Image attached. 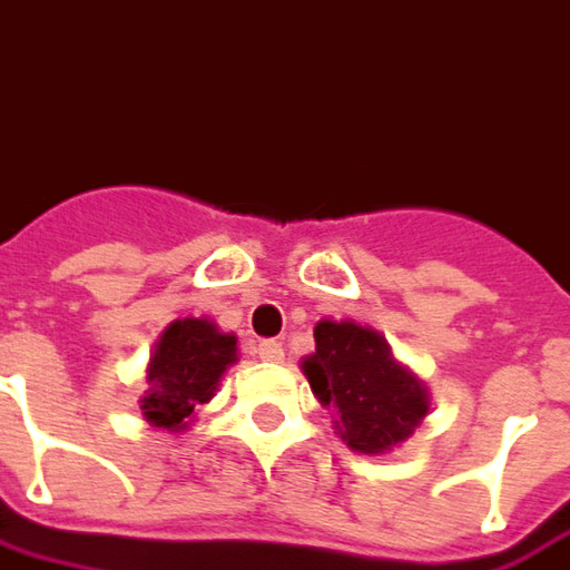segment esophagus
<instances>
[{"label": "esophagus", "mask_w": 570, "mask_h": 570, "mask_svg": "<svg viewBox=\"0 0 570 570\" xmlns=\"http://www.w3.org/2000/svg\"><path fill=\"white\" fill-rule=\"evenodd\" d=\"M257 356H261V360H266V363H282L285 347H282L278 341H273V337H269V341H261V344H257Z\"/></svg>", "instance_id": "obj_1"}]
</instances>
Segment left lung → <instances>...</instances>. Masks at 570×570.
I'll return each instance as SVG.
<instances>
[{
	"label": "left lung",
	"instance_id": "8db88e82",
	"mask_svg": "<svg viewBox=\"0 0 570 570\" xmlns=\"http://www.w3.org/2000/svg\"><path fill=\"white\" fill-rule=\"evenodd\" d=\"M313 337L316 351L301 368L332 412L337 438L363 456H384L410 441L431 410V394L384 335L353 320H320Z\"/></svg>",
	"mask_w": 570,
	"mask_h": 570
}]
</instances>
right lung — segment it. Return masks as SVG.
Segmentation results:
<instances>
[{
	"instance_id": "right-lung-1",
	"label": "right lung",
	"mask_w": 570,
	"mask_h": 570,
	"mask_svg": "<svg viewBox=\"0 0 570 570\" xmlns=\"http://www.w3.org/2000/svg\"><path fill=\"white\" fill-rule=\"evenodd\" d=\"M238 363V337L204 316L173 320L145 366L142 419L158 431L183 434L195 410L210 403L226 368Z\"/></svg>"
}]
</instances>
